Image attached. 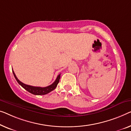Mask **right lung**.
Wrapping results in <instances>:
<instances>
[{
    "instance_id": "obj_1",
    "label": "right lung",
    "mask_w": 131,
    "mask_h": 131,
    "mask_svg": "<svg viewBox=\"0 0 131 131\" xmlns=\"http://www.w3.org/2000/svg\"><path fill=\"white\" fill-rule=\"evenodd\" d=\"M13 75L15 78L17 82L19 85L24 88L25 89H26L27 91H28L29 92H30L32 94L35 95H46L47 93L50 92L54 90V89L56 88V86L58 84L59 82V79L60 78V74H59V75L58 76L57 78L55 80V81L49 86L46 87H38V86H30V85H26L25 83H22V82H20L19 80L17 79V78L16 76L15 72L13 71H12Z\"/></svg>"
}]
</instances>
